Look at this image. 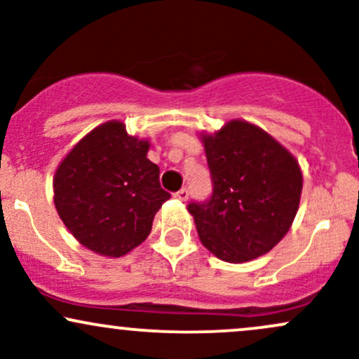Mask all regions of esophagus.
I'll return each instance as SVG.
<instances>
[{"label": "esophagus", "mask_w": 359, "mask_h": 359, "mask_svg": "<svg viewBox=\"0 0 359 359\" xmlns=\"http://www.w3.org/2000/svg\"><path fill=\"white\" fill-rule=\"evenodd\" d=\"M174 197H175V199H179V201H182V203H185V201L189 199V191L185 187L180 189V191H177L174 194Z\"/></svg>", "instance_id": "obj_1"}]
</instances>
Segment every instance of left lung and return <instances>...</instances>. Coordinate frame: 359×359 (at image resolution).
I'll return each instance as SVG.
<instances>
[{
	"label": "left lung",
	"mask_w": 359,
	"mask_h": 359,
	"mask_svg": "<svg viewBox=\"0 0 359 359\" xmlns=\"http://www.w3.org/2000/svg\"><path fill=\"white\" fill-rule=\"evenodd\" d=\"M212 179L205 203H191L203 245L222 262L245 263L269 253L297 214L302 172L294 155L243 119L201 135Z\"/></svg>",
	"instance_id": "8db88e82"
}]
</instances>
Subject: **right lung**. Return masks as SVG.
I'll return each mask as SVG.
<instances>
[{
  "label": "right lung",
  "instance_id": "obj_1",
  "mask_svg": "<svg viewBox=\"0 0 359 359\" xmlns=\"http://www.w3.org/2000/svg\"><path fill=\"white\" fill-rule=\"evenodd\" d=\"M148 140L126 133L121 121L94 128L60 162L53 203L81 245L104 257H123L147 240L156 211L170 194L160 168L147 158Z\"/></svg>",
  "mask_w": 359,
  "mask_h": 359
}]
</instances>
